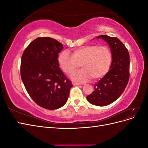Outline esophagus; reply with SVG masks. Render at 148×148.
<instances>
[{
  "mask_svg": "<svg viewBox=\"0 0 148 148\" xmlns=\"http://www.w3.org/2000/svg\"><path fill=\"white\" fill-rule=\"evenodd\" d=\"M72 84L73 85H80L81 84L77 83V82H72Z\"/></svg>",
  "mask_w": 148,
  "mask_h": 148,
  "instance_id": "34e87169",
  "label": "esophagus"
}]
</instances>
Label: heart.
Instances as JSON below:
<instances>
[{"label": "heart", "instance_id": "1", "mask_svg": "<svg viewBox=\"0 0 148 148\" xmlns=\"http://www.w3.org/2000/svg\"><path fill=\"white\" fill-rule=\"evenodd\" d=\"M112 55L107 46L86 45L75 49L71 55L66 52H61L57 57L61 70L69 75H72L79 68L82 70L73 75V78L80 82L86 81L90 78L94 80L99 79L108 72Z\"/></svg>", "mask_w": 148, "mask_h": 148}]
</instances>
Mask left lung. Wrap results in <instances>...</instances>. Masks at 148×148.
<instances>
[{
  "mask_svg": "<svg viewBox=\"0 0 148 148\" xmlns=\"http://www.w3.org/2000/svg\"><path fill=\"white\" fill-rule=\"evenodd\" d=\"M108 43L112 55L109 71L94 84V91L87 96L91 104L106 106L117 100L124 91L130 77V56L127 49L117 38L100 35Z\"/></svg>",
  "mask_w": 148,
  "mask_h": 148,
  "instance_id": "1",
  "label": "left lung"
}]
</instances>
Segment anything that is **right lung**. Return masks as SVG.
Listing matches in <instances>:
<instances>
[{
	"label": "right lung",
	"mask_w": 148,
	"mask_h": 148,
	"mask_svg": "<svg viewBox=\"0 0 148 148\" xmlns=\"http://www.w3.org/2000/svg\"><path fill=\"white\" fill-rule=\"evenodd\" d=\"M63 48L54 39L39 37L29 44L21 57L22 82L31 99L44 109L64 106L73 86L58 64V54Z\"/></svg>",
	"instance_id": "add662e5"
}]
</instances>
